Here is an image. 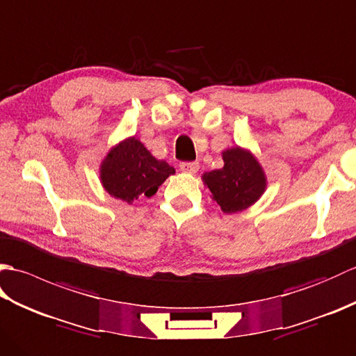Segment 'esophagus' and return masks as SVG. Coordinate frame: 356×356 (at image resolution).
I'll return each instance as SVG.
<instances>
[{
    "label": "esophagus",
    "instance_id": "obj_1",
    "mask_svg": "<svg viewBox=\"0 0 356 356\" xmlns=\"http://www.w3.org/2000/svg\"><path fill=\"white\" fill-rule=\"evenodd\" d=\"M200 165L199 162H182L180 163V171H184L186 174H195L199 171Z\"/></svg>",
    "mask_w": 356,
    "mask_h": 356
}]
</instances>
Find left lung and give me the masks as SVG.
<instances>
[{
	"mask_svg": "<svg viewBox=\"0 0 356 356\" xmlns=\"http://www.w3.org/2000/svg\"><path fill=\"white\" fill-rule=\"evenodd\" d=\"M225 165L207 171L202 180L223 214L240 213L259 200L268 188V177L251 149L231 147L222 151Z\"/></svg>",
	"mask_w": 356,
	"mask_h": 356,
	"instance_id": "8db88e82",
	"label": "left lung"
}]
</instances>
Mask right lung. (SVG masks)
<instances>
[{
	"label": "right lung",
	"mask_w": 356,
	"mask_h": 356,
	"mask_svg": "<svg viewBox=\"0 0 356 356\" xmlns=\"http://www.w3.org/2000/svg\"><path fill=\"white\" fill-rule=\"evenodd\" d=\"M176 172L168 162L156 159L130 136L113 145L99 165V180L111 197L127 203L153 197L166 179Z\"/></svg>",
	"instance_id": "add662e5"
}]
</instances>
